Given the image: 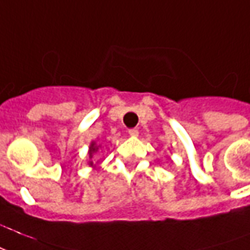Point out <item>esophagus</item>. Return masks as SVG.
<instances>
[{"label": "esophagus", "mask_w": 250, "mask_h": 250, "mask_svg": "<svg viewBox=\"0 0 250 250\" xmlns=\"http://www.w3.org/2000/svg\"><path fill=\"white\" fill-rule=\"evenodd\" d=\"M128 134H130V136H138V134H139V131L136 130V128H131V130H128Z\"/></svg>", "instance_id": "34e87169"}]
</instances>
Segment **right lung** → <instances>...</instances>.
<instances>
[{"label": "right lung", "instance_id": "add662e5", "mask_svg": "<svg viewBox=\"0 0 250 250\" xmlns=\"http://www.w3.org/2000/svg\"><path fill=\"white\" fill-rule=\"evenodd\" d=\"M98 148H99V146H96V143H95V142H92V143H91V146H89V158H92L93 152L98 151ZM88 163H89V166H93L92 161H89Z\"/></svg>", "mask_w": 250, "mask_h": 250}]
</instances>
